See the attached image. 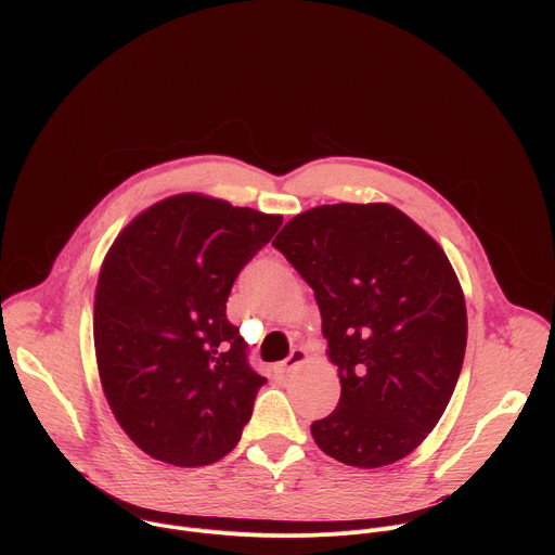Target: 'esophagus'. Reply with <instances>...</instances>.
I'll use <instances>...</instances> for the list:
<instances>
[{
  "instance_id": "1",
  "label": "esophagus",
  "mask_w": 555,
  "mask_h": 555,
  "mask_svg": "<svg viewBox=\"0 0 555 555\" xmlns=\"http://www.w3.org/2000/svg\"><path fill=\"white\" fill-rule=\"evenodd\" d=\"M305 360H307V351H305L302 347H296V349H292V353L281 362L279 369H281L283 373H289V371H294L296 366H300Z\"/></svg>"
}]
</instances>
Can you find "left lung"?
<instances>
[{
	"label": "left lung",
	"instance_id": "8db88e82",
	"mask_svg": "<svg viewBox=\"0 0 555 555\" xmlns=\"http://www.w3.org/2000/svg\"><path fill=\"white\" fill-rule=\"evenodd\" d=\"M313 289L340 402L311 424L353 467L409 456L441 420L465 356L467 311L443 248L386 202L323 204L272 242Z\"/></svg>",
	"mask_w": 555,
	"mask_h": 555
}]
</instances>
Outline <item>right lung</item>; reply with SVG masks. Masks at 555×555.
<instances>
[{"mask_svg": "<svg viewBox=\"0 0 555 555\" xmlns=\"http://www.w3.org/2000/svg\"><path fill=\"white\" fill-rule=\"evenodd\" d=\"M283 215L204 193L138 212L109 246L94 294V351L107 404L149 456L202 467L250 422L253 371L225 300Z\"/></svg>", "mask_w": 555, "mask_h": 555, "instance_id": "obj_1", "label": "right lung"}]
</instances>
